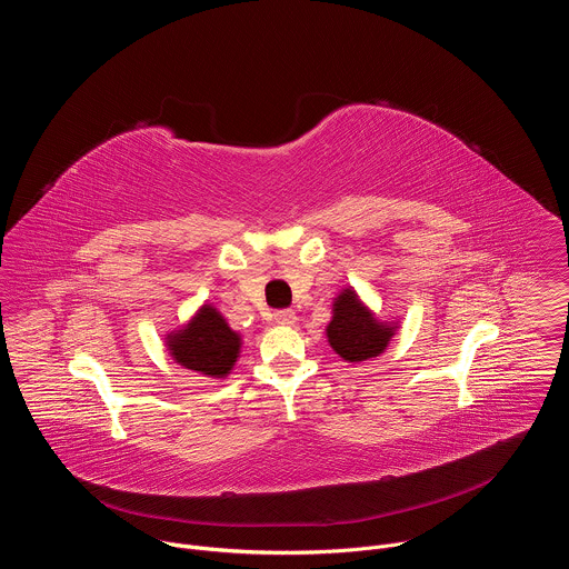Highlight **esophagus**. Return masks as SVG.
I'll list each match as a JSON object with an SVG mask.
<instances>
[{
    "label": "esophagus",
    "mask_w": 569,
    "mask_h": 569,
    "mask_svg": "<svg viewBox=\"0 0 569 569\" xmlns=\"http://www.w3.org/2000/svg\"><path fill=\"white\" fill-rule=\"evenodd\" d=\"M274 319H277V323H281V327H295L297 315L292 310H277Z\"/></svg>",
    "instance_id": "obj_1"
}]
</instances>
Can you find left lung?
Masks as SVG:
<instances>
[{"label": "left lung", "mask_w": 569, "mask_h": 569, "mask_svg": "<svg viewBox=\"0 0 569 569\" xmlns=\"http://www.w3.org/2000/svg\"><path fill=\"white\" fill-rule=\"evenodd\" d=\"M396 329V321H380L349 286L333 299V317L327 327V338L342 360L365 362L387 349Z\"/></svg>", "instance_id": "8db88e82"}]
</instances>
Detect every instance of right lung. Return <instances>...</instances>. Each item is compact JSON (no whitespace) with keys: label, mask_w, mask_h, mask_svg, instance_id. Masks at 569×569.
<instances>
[{"label":"right lung","mask_w":569,"mask_h":569,"mask_svg":"<svg viewBox=\"0 0 569 569\" xmlns=\"http://www.w3.org/2000/svg\"><path fill=\"white\" fill-rule=\"evenodd\" d=\"M240 345L242 338L211 303H202L189 323L167 336L171 358L180 367L209 378H224L233 369Z\"/></svg>","instance_id":"right-lung-1"}]
</instances>
